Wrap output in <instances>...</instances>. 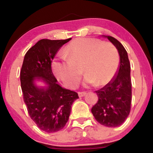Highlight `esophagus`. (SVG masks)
Segmentation results:
<instances>
[{"label":"esophagus","instance_id":"obj_1","mask_svg":"<svg viewBox=\"0 0 153 153\" xmlns=\"http://www.w3.org/2000/svg\"><path fill=\"white\" fill-rule=\"evenodd\" d=\"M85 94H86V92H78L79 97H82V96H85Z\"/></svg>","mask_w":153,"mask_h":153}]
</instances>
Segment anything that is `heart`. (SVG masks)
<instances>
[{"mask_svg":"<svg viewBox=\"0 0 153 153\" xmlns=\"http://www.w3.org/2000/svg\"><path fill=\"white\" fill-rule=\"evenodd\" d=\"M65 55L55 59L52 67L54 74L65 85L74 88L82 75L84 83L103 86L113 79L119 64L117 48L109 42L94 38H78L65 49Z\"/></svg>","mask_w":153,"mask_h":153,"instance_id":"b5f03b06","label":"heart"}]
</instances>
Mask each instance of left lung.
<instances>
[{
  "label": "left lung",
  "mask_w": 153,
  "mask_h": 153,
  "mask_svg": "<svg viewBox=\"0 0 153 153\" xmlns=\"http://www.w3.org/2000/svg\"><path fill=\"white\" fill-rule=\"evenodd\" d=\"M106 37L118 50L120 62L117 75L104 87L96 93L99 100L91 108L98 122L108 127H117L129 114L131 103L130 63L125 48L117 39Z\"/></svg>",
  "instance_id": "left-lung-1"
}]
</instances>
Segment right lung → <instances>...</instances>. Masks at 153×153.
<instances>
[{
  "mask_svg": "<svg viewBox=\"0 0 153 153\" xmlns=\"http://www.w3.org/2000/svg\"><path fill=\"white\" fill-rule=\"evenodd\" d=\"M71 39L39 40L27 51L21 70V86L28 113L36 126L47 133L58 131L65 126L72 104L79 98L76 92L57 84L51 68L57 51ZM36 79L46 86L36 87Z\"/></svg>",
  "mask_w": 153,
  "mask_h": 153,
  "instance_id": "obj_1",
  "label": "right lung"
}]
</instances>
